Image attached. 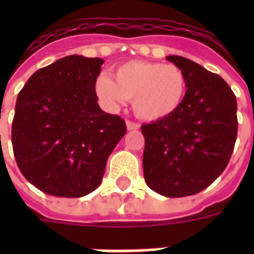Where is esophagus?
Listing matches in <instances>:
<instances>
[{
	"instance_id": "esophagus-1",
	"label": "esophagus",
	"mask_w": 254,
	"mask_h": 254,
	"mask_svg": "<svg viewBox=\"0 0 254 254\" xmlns=\"http://www.w3.org/2000/svg\"><path fill=\"white\" fill-rule=\"evenodd\" d=\"M127 130H138L139 125L135 123H131V121H127Z\"/></svg>"
}]
</instances>
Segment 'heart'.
<instances>
[{"mask_svg": "<svg viewBox=\"0 0 254 254\" xmlns=\"http://www.w3.org/2000/svg\"><path fill=\"white\" fill-rule=\"evenodd\" d=\"M115 80L100 75L95 92L108 111H115L131 100L134 115L143 121L167 119L179 109L187 91L185 72L174 64L131 61L119 65Z\"/></svg>", "mask_w": 254, "mask_h": 254, "instance_id": "b5f03b06", "label": "heart"}]
</instances>
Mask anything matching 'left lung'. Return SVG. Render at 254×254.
Returning <instances> with one entry per match:
<instances>
[{
    "mask_svg": "<svg viewBox=\"0 0 254 254\" xmlns=\"http://www.w3.org/2000/svg\"><path fill=\"white\" fill-rule=\"evenodd\" d=\"M187 79L183 103L174 115L142 125L143 177L167 197L207 189L229 162L237 137V103L216 73L187 58L169 55Z\"/></svg>",
    "mask_w": 254,
    "mask_h": 254,
    "instance_id": "obj_1",
    "label": "left lung"
}]
</instances>
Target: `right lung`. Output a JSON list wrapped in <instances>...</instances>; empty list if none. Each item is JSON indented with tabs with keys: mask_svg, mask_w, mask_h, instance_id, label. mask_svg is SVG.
I'll use <instances>...</instances> for the list:
<instances>
[{
	"mask_svg": "<svg viewBox=\"0 0 254 254\" xmlns=\"http://www.w3.org/2000/svg\"><path fill=\"white\" fill-rule=\"evenodd\" d=\"M100 58L69 55L38 69L15 104L11 143L22 175L45 193L80 197L103 181L108 157L127 133L101 111L95 81Z\"/></svg>",
	"mask_w": 254,
	"mask_h": 254,
	"instance_id": "obj_1",
	"label": "right lung"
}]
</instances>
